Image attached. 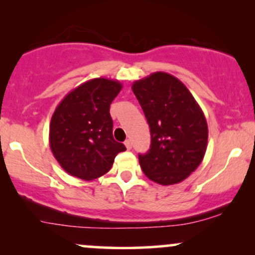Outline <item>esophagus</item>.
I'll return each instance as SVG.
<instances>
[{
	"label": "esophagus",
	"instance_id": "1",
	"mask_svg": "<svg viewBox=\"0 0 255 255\" xmlns=\"http://www.w3.org/2000/svg\"><path fill=\"white\" fill-rule=\"evenodd\" d=\"M125 145H126V147H127V150H130V148H131V141H130L129 139L126 140Z\"/></svg>",
	"mask_w": 255,
	"mask_h": 255
}]
</instances>
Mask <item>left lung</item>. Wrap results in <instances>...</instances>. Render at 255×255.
Instances as JSON below:
<instances>
[{
	"mask_svg": "<svg viewBox=\"0 0 255 255\" xmlns=\"http://www.w3.org/2000/svg\"><path fill=\"white\" fill-rule=\"evenodd\" d=\"M151 131L150 150L139 154L144 174L169 186L182 182L200 165L207 147L205 115L192 93L174 75L152 73L131 85Z\"/></svg>",
	"mask_w": 255,
	"mask_h": 255,
	"instance_id": "1",
	"label": "left lung"
}]
</instances>
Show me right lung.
<instances>
[{
    "label": "right lung",
    "instance_id": "obj_1",
    "mask_svg": "<svg viewBox=\"0 0 255 255\" xmlns=\"http://www.w3.org/2000/svg\"><path fill=\"white\" fill-rule=\"evenodd\" d=\"M122 89L118 80L91 79L64 97L52 114L49 144L66 172L85 181L103 176L126 146L113 136L110 104Z\"/></svg>",
    "mask_w": 255,
    "mask_h": 255
}]
</instances>
